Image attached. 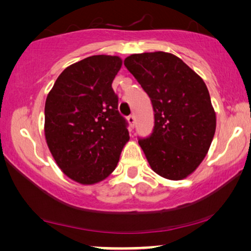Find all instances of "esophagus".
I'll list each match as a JSON object with an SVG mask.
<instances>
[{"label":"esophagus","instance_id":"1","mask_svg":"<svg viewBox=\"0 0 251 251\" xmlns=\"http://www.w3.org/2000/svg\"><path fill=\"white\" fill-rule=\"evenodd\" d=\"M126 121H128L129 126H131V128H133V126H135V116H133V115H129L128 118H126Z\"/></svg>","mask_w":251,"mask_h":251}]
</instances>
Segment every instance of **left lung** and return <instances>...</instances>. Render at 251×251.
Instances as JSON below:
<instances>
[{
  "mask_svg": "<svg viewBox=\"0 0 251 251\" xmlns=\"http://www.w3.org/2000/svg\"><path fill=\"white\" fill-rule=\"evenodd\" d=\"M125 66L149 95L154 129L138 143L154 173L171 180L190 176L216 131V113L203 80L173 53H135Z\"/></svg>",
  "mask_w": 251,
  "mask_h": 251,
  "instance_id": "obj_1",
  "label": "left lung"
}]
</instances>
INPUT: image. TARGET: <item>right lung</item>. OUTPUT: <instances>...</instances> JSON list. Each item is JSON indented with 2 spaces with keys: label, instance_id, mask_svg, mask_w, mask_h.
I'll list each match as a JSON object with an SVG mask.
<instances>
[{
  "label": "right lung",
  "instance_id": "right-lung-1",
  "mask_svg": "<svg viewBox=\"0 0 251 251\" xmlns=\"http://www.w3.org/2000/svg\"><path fill=\"white\" fill-rule=\"evenodd\" d=\"M121 66L118 56L84 58L65 68L47 96V145L61 171L82 185L107 178L129 140L112 89Z\"/></svg>",
  "mask_w": 251,
  "mask_h": 251
}]
</instances>
